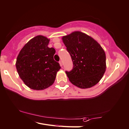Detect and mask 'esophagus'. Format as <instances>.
Returning <instances> with one entry per match:
<instances>
[{
	"instance_id": "1",
	"label": "esophagus",
	"mask_w": 129,
	"mask_h": 129,
	"mask_svg": "<svg viewBox=\"0 0 129 129\" xmlns=\"http://www.w3.org/2000/svg\"><path fill=\"white\" fill-rule=\"evenodd\" d=\"M59 64H60V66L62 67V62L61 61H59Z\"/></svg>"
}]
</instances>
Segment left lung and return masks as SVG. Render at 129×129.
Returning a JSON list of instances; mask_svg holds the SVG:
<instances>
[{
	"instance_id": "obj_1",
	"label": "left lung",
	"mask_w": 129,
	"mask_h": 129,
	"mask_svg": "<svg viewBox=\"0 0 129 129\" xmlns=\"http://www.w3.org/2000/svg\"><path fill=\"white\" fill-rule=\"evenodd\" d=\"M62 39L73 64L71 71H65L69 81L81 88L95 86L106 69V56L101 46L80 31L73 32Z\"/></svg>"
}]
</instances>
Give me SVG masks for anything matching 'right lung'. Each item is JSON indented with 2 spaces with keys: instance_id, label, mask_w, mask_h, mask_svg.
I'll return each mask as SVG.
<instances>
[{
  "instance_id": "right-lung-1",
  "label": "right lung",
  "mask_w": 129,
  "mask_h": 129,
  "mask_svg": "<svg viewBox=\"0 0 129 129\" xmlns=\"http://www.w3.org/2000/svg\"><path fill=\"white\" fill-rule=\"evenodd\" d=\"M50 39L42 36L34 37L24 46L18 54L16 67L21 79L29 88L43 90L52 85L61 68L53 59L56 52L49 48Z\"/></svg>"
}]
</instances>
